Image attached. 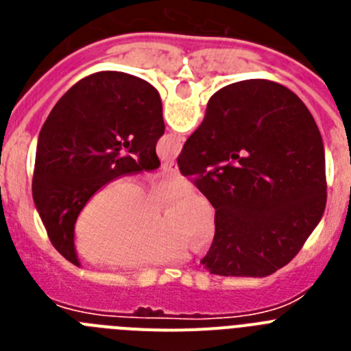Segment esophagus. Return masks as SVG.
I'll use <instances>...</instances> for the list:
<instances>
[{
	"label": "esophagus",
	"mask_w": 351,
	"mask_h": 351,
	"mask_svg": "<svg viewBox=\"0 0 351 351\" xmlns=\"http://www.w3.org/2000/svg\"><path fill=\"white\" fill-rule=\"evenodd\" d=\"M161 169L165 170V172H170V173H178V172H179L178 163H176V161H173V160L165 161V163H163V165H161Z\"/></svg>",
	"instance_id": "34e87169"
}]
</instances>
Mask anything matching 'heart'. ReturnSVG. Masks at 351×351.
I'll list each match as a JSON object with an SVG mask.
<instances>
[{
	"label": "heart",
	"mask_w": 351,
	"mask_h": 351,
	"mask_svg": "<svg viewBox=\"0 0 351 351\" xmlns=\"http://www.w3.org/2000/svg\"><path fill=\"white\" fill-rule=\"evenodd\" d=\"M190 191L182 178H167L141 190L135 179H117L96 191L75 225V250L89 262L108 267H142L181 260L184 244L206 251L216 235V219L202 195L190 193L165 210L156 206Z\"/></svg>",
	"instance_id": "b5f03b06"
}]
</instances>
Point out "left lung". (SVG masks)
I'll return each mask as SVG.
<instances>
[{"label": "left lung", "instance_id": "8db88e82", "mask_svg": "<svg viewBox=\"0 0 351 351\" xmlns=\"http://www.w3.org/2000/svg\"><path fill=\"white\" fill-rule=\"evenodd\" d=\"M161 98L145 80L98 71L54 105L36 145L33 200L52 246L79 267L73 234L80 210L112 179L160 167Z\"/></svg>", "mask_w": 351, "mask_h": 351}]
</instances>
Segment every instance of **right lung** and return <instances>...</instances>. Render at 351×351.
<instances>
[{"label":"right lung","mask_w":351,"mask_h":351,"mask_svg":"<svg viewBox=\"0 0 351 351\" xmlns=\"http://www.w3.org/2000/svg\"><path fill=\"white\" fill-rule=\"evenodd\" d=\"M178 165L216 209V235L200 260L210 274H272L324 216L320 130L299 96L272 80H241L214 93Z\"/></svg>","instance_id":"obj_1"}]
</instances>
